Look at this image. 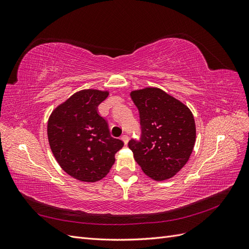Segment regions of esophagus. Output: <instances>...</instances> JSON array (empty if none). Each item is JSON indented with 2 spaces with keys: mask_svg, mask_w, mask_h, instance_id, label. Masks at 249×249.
Instances as JSON below:
<instances>
[{
  "mask_svg": "<svg viewBox=\"0 0 249 249\" xmlns=\"http://www.w3.org/2000/svg\"><path fill=\"white\" fill-rule=\"evenodd\" d=\"M122 140L124 142V144H127V141H129V137H127V135H123Z\"/></svg>",
  "mask_w": 249,
  "mask_h": 249,
  "instance_id": "obj_1",
  "label": "esophagus"
}]
</instances>
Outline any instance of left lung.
<instances>
[{
  "instance_id": "8db88e82",
  "label": "left lung",
  "mask_w": 249,
  "mask_h": 249,
  "mask_svg": "<svg viewBox=\"0 0 249 249\" xmlns=\"http://www.w3.org/2000/svg\"><path fill=\"white\" fill-rule=\"evenodd\" d=\"M139 111L141 138L130 140L129 148L142 171L155 180L175 177L193 152L196 126L185 104L160 88L133 90Z\"/></svg>"
}]
</instances>
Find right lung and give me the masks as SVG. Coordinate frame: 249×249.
I'll return each mask as SVG.
<instances>
[{
  "instance_id": "right-lung-1",
  "label": "right lung",
  "mask_w": 249,
  "mask_h": 249,
  "mask_svg": "<svg viewBox=\"0 0 249 249\" xmlns=\"http://www.w3.org/2000/svg\"><path fill=\"white\" fill-rule=\"evenodd\" d=\"M109 91L83 89L54 109L48 122V139L56 161L67 175L94 183L106 177L124 142L111 136L97 106Z\"/></svg>"
}]
</instances>
